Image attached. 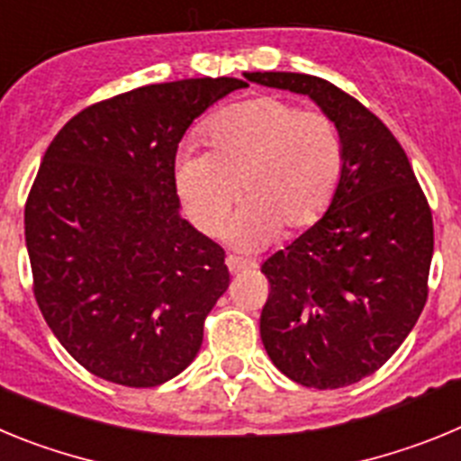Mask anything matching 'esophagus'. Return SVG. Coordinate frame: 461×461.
<instances>
[{"label":"esophagus","mask_w":461,"mask_h":461,"mask_svg":"<svg viewBox=\"0 0 461 461\" xmlns=\"http://www.w3.org/2000/svg\"><path fill=\"white\" fill-rule=\"evenodd\" d=\"M226 266L228 270H230V275H240V272L249 270V267H254V263L247 258H240V256H226Z\"/></svg>","instance_id":"34e87169"}]
</instances>
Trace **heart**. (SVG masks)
<instances>
[{"instance_id": "1", "label": "heart", "mask_w": 461, "mask_h": 461, "mask_svg": "<svg viewBox=\"0 0 461 461\" xmlns=\"http://www.w3.org/2000/svg\"><path fill=\"white\" fill-rule=\"evenodd\" d=\"M205 140L210 149L177 152L175 189L191 221L217 235L240 185L244 203L228 228L240 249H260L281 228L291 235L319 221L344 170L337 122L279 96L219 110L205 124Z\"/></svg>"}]
</instances>
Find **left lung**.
I'll return each mask as SVG.
<instances>
[{
  "instance_id": "left-lung-1",
  "label": "left lung",
  "mask_w": 461,
  "mask_h": 461,
  "mask_svg": "<svg viewBox=\"0 0 461 461\" xmlns=\"http://www.w3.org/2000/svg\"><path fill=\"white\" fill-rule=\"evenodd\" d=\"M304 94L339 126L344 170L323 217L260 272V339L281 374L335 390L381 369L427 303L434 223L409 157L351 94L307 73H247Z\"/></svg>"
}]
</instances>
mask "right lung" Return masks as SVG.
<instances>
[{
    "label": "right lung",
    "instance_id": "right-lung-1",
    "mask_svg": "<svg viewBox=\"0 0 461 461\" xmlns=\"http://www.w3.org/2000/svg\"><path fill=\"white\" fill-rule=\"evenodd\" d=\"M238 78L145 85L52 138L24 205L34 297L87 372L154 388L185 372L228 288L226 254L180 217L175 154Z\"/></svg>",
    "mask_w": 461,
    "mask_h": 461
}]
</instances>
